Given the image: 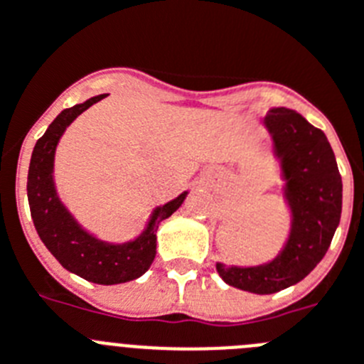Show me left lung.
Returning a JSON list of instances; mask_svg holds the SVG:
<instances>
[{
	"mask_svg": "<svg viewBox=\"0 0 364 364\" xmlns=\"http://www.w3.org/2000/svg\"><path fill=\"white\" fill-rule=\"evenodd\" d=\"M263 124L282 168L291 231L271 262L255 267L218 262L216 271L240 291L274 294L301 282L326 255L341 218L343 182L325 133L305 117L294 109L272 108Z\"/></svg>",
	"mask_w": 364,
	"mask_h": 364,
	"instance_id": "obj_1",
	"label": "left lung"
}]
</instances>
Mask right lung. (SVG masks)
Segmentation results:
<instances>
[{
  "label": "right lung",
  "mask_w": 364,
  "mask_h": 364,
  "mask_svg": "<svg viewBox=\"0 0 364 364\" xmlns=\"http://www.w3.org/2000/svg\"><path fill=\"white\" fill-rule=\"evenodd\" d=\"M108 93L95 95L88 101L66 108L53 119L45 135L36 142L28 168L30 215L36 231L46 249L55 256L66 271L99 285H117L144 274L156 255V229L162 220L169 218L188 196V191L171 202L153 209L144 231L124 243H109L86 231L66 209L53 182V159L65 129L85 109L105 99Z\"/></svg>",
  "instance_id": "right-lung-1"
}]
</instances>
